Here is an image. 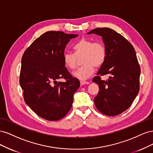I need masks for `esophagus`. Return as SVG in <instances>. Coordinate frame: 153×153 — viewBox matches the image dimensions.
<instances>
[{"label":"esophagus","instance_id":"34e87169","mask_svg":"<svg viewBox=\"0 0 153 153\" xmlns=\"http://www.w3.org/2000/svg\"><path fill=\"white\" fill-rule=\"evenodd\" d=\"M89 82H86V81H84V80H81L80 81V85L82 86L85 84H89Z\"/></svg>","mask_w":153,"mask_h":153}]
</instances>
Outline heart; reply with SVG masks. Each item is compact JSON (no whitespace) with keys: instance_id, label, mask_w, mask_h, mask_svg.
<instances>
[{"instance_id":"obj_1","label":"heart","mask_w":153,"mask_h":153,"mask_svg":"<svg viewBox=\"0 0 153 153\" xmlns=\"http://www.w3.org/2000/svg\"><path fill=\"white\" fill-rule=\"evenodd\" d=\"M75 53L67 52L64 54L65 66L73 70L77 65L78 59L82 56V66L73 73V76L80 80H86L94 71V66L98 68L103 64L106 57L105 45L100 41L82 38L74 46Z\"/></svg>"}]
</instances>
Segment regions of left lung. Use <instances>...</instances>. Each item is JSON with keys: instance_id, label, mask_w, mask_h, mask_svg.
I'll return each mask as SVG.
<instances>
[{"instance_id": "obj_1", "label": "left lung", "mask_w": 153, "mask_h": 153, "mask_svg": "<svg viewBox=\"0 0 153 153\" xmlns=\"http://www.w3.org/2000/svg\"><path fill=\"white\" fill-rule=\"evenodd\" d=\"M88 34L102 37L106 57L92 82L98 84L100 91L94 103L100 112L115 116L126 110L137 97L140 89V68L135 50L120 34L107 27L92 29ZM110 74L106 81L100 76Z\"/></svg>"}]
</instances>
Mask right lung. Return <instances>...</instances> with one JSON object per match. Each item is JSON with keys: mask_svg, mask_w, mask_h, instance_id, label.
I'll list each match as a JSON object with an SVG mask.
<instances>
[{"mask_svg": "<svg viewBox=\"0 0 153 153\" xmlns=\"http://www.w3.org/2000/svg\"><path fill=\"white\" fill-rule=\"evenodd\" d=\"M78 36L48 31L34 40L22 56L20 84L25 102L48 121L65 116L80 87L79 80L72 76L64 62L67 44ZM61 78L66 82H58Z\"/></svg>", "mask_w": 153, "mask_h": 153, "instance_id": "1", "label": "right lung"}]
</instances>
